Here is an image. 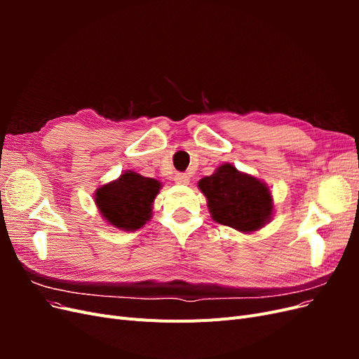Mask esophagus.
Segmentation results:
<instances>
[{"mask_svg":"<svg viewBox=\"0 0 359 359\" xmlns=\"http://www.w3.org/2000/svg\"><path fill=\"white\" fill-rule=\"evenodd\" d=\"M173 181H175L177 184H189L190 182V177L186 175V173H177L175 177H173Z\"/></svg>","mask_w":359,"mask_h":359,"instance_id":"34e87169","label":"esophagus"}]
</instances>
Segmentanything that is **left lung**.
<instances>
[{"label": "left lung", "mask_w": 359, "mask_h": 359, "mask_svg": "<svg viewBox=\"0 0 359 359\" xmlns=\"http://www.w3.org/2000/svg\"><path fill=\"white\" fill-rule=\"evenodd\" d=\"M198 186L217 223L248 233L271 220L273 196L265 182L236 170L231 163L220 166L211 177L202 178Z\"/></svg>", "instance_id": "8db88e82"}]
</instances>
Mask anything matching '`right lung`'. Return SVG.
Masks as SVG:
<instances>
[{
    "instance_id": "1",
    "label": "right lung",
    "mask_w": 359,
    "mask_h": 359,
    "mask_svg": "<svg viewBox=\"0 0 359 359\" xmlns=\"http://www.w3.org/2000/svg\"><path fill=\"white\" fill-rule=\"evenodd\" d=\"M160 187L157 180L127 170L95 191V203L109 224L123 231H136L151 219Z\"/></svg>"
}]
</instances>
